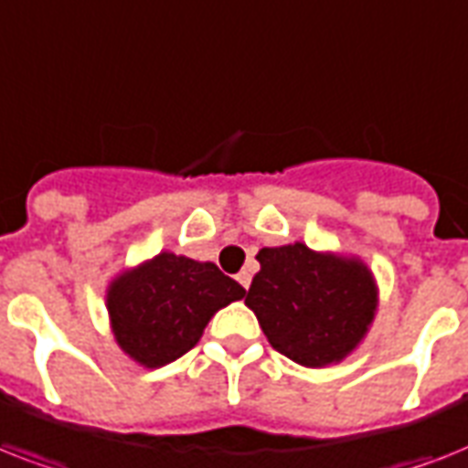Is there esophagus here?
Here are the masks:
<instances>
[{"label": "esophagus", "instance_id": "obj_1", "mask_svg": "<svg viewBox=\"0 0 468 468\" xmlns=\"http://www.w3.org/2000/svg\"><path fill=\"white\" fill-rule=\"evenodd\" d=\"M238 282L242 284V289H250V282H252L250 271H240V274H238Z\"/></svg>", "mask_w": 468, "mask_h": 468}]
</instances>
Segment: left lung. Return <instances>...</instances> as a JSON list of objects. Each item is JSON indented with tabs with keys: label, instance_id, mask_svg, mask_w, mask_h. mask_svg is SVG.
<instances>
[{
	"label": "left lung",
	"instance_id": "left-lung-1",
	"mask_svg": "<svg viewBox=\"0 0 468 468\" xmlns=\"http://www.w3.org/2000/svg\"><path fill=\"white\" fill-rule=\"evenodd\" d=\"M245 303L277 352L303 367L340 362L362 340L377 308L362 262L318 255L306 245L262 248Z\"/></svg>",
	"mask_w": 468,
	"mask_h": 468
}]
</instances>
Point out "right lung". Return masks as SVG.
I'll return each mask as SVG.
<instances>
[{"label": "right lung", "instance_id": "1", "mask_svg": "<svg viewBox=\"0 0 468 468\" xmlns=\"http://www.w3.org/2000/svg\"><path fill=\"white\" fill-rule=\"evenodd\" d=\"M245 296L213 262L162 252L109 289V313L121 349L150 369L186 355L218 308Z\"/></svg>", "mask_w": 468, "mask_h": 468}]
</instances>
